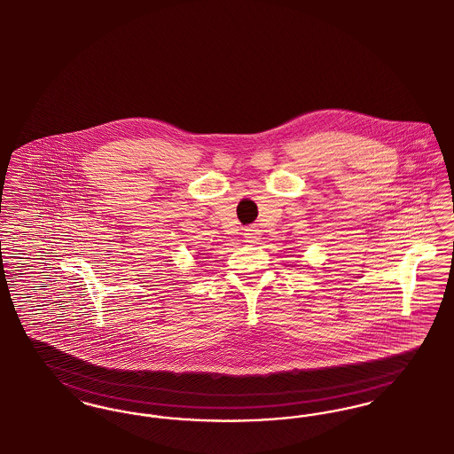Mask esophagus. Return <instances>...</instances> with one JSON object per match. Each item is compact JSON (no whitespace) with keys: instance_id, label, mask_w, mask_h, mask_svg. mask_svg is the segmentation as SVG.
I'll return each mask as SVG.
<instances>
[{"instance_id":"1","label":"esophagus","mask_w":454,"mask_h":454,"mask_svg":"<svg viewBox=\"0 0 454 454\" xmlns=\"http://www.w3.org/2000/svg\"><path fill=\"white\" fill-rule=\"evenodd\" d=\"M244 239H246V242L258 244V240L262 239V231H258L256 227H247V229H244Z\"/></svg>"}]
</instances>
